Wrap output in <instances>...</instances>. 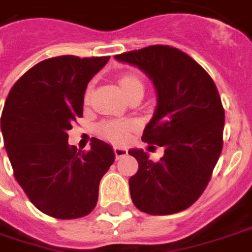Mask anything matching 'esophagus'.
Returning <instances> with one entry per match:
<instances>
[{
  "mask_svg": "<svg viewBox=\"0 0 252 252\" xmlns=\"http://www.w3.org/2000/svg\"><path fill=\"white\" fill-rule=\"evenodd\" d=\"M114 150V154H116V158L117 159H120V158H123V157L126 156V149H124V147H120V146H114L113 147Z\"/></svg>",
  "mask_w": 252,
  "mask_h": 252,
  "instance_id": "esophagus-1",
  "label": "esophagus"
}]
</instances>
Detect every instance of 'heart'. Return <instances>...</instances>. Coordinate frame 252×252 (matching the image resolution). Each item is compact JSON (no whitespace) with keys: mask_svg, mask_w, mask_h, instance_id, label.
I'll list each match as a JSON object with an SVG mask.
<instances>
[{"mask_svg":"<svg viewBox=\"0 0 252 252\" xmlns=\"http://www.w3.org/2000/svg\"><path fill=\"white\" fill-rule=\"evenodd\" d=\"M119 83H120V89L124 93V95H126L131 90L136 89V87H143L140 79L135 75H131V73L123 75L119 80ZM87 98H89V93H87ZM132 129H133V124L129 121H109V123L102 124L101 128H99L103 138L116 142V143L126 142Z\"/></svg>","mask_w":252,"mask_h":252,"instance_id":"1","label":"heart"}]
</instances>
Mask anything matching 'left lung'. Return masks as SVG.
Wrapping results in <instances>:
<instances>
[{
  "label": "left lung",
  "instance_id": "1",
  "mask_svg": "<svg viewBox=\"0 0 252 252\" xmlns=\"http://www.w3.org/2000/svg\"><path fill=\"white\" fill-rule=\"evenodd\" d=\"M114 59L139 68L154 84L157 106L142 140L163 147L158 162L140 149L128 150L139 163L129 179L132 202L151 216L183 212L203 193L222 150L225 112L217 87L175 47L157 45Z\"/></svg>",
  "mask_w": 252,
  "mask_h": 252
}]
</instances>
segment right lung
I'll return each mask as SVG.
<instances>
[{"mask_svg": "<svg viewBox=\"0 0 252 252\" xmlns=\"http://www.w3.org/2000/svg\"><path fill=\"white\" fill-rule=\"evenodd\" d=\"M110 57L61 56L40 61L10 89L1 132L13 175L32 205L72 220L93 212L113 149L93 138L87 153L68 144L72 123L83 116L89 82Z\"/></svg>", "mask_w": 252, "mask_h": 252, "instance_id": "add662e5", "label": "right lung"}]
</instances>
